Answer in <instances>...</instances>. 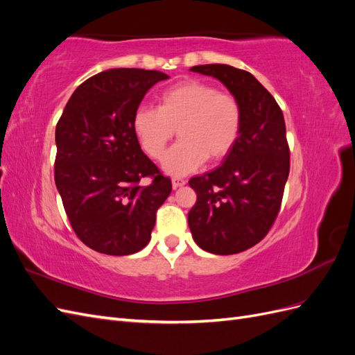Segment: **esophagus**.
<instances>
[{
    "instance_id": "esophagus-1",
    "label": "esophagus",
    "mask_w": 355,
    "mask_h": 355,
    "mask_svg": "<svg viewBox=\"0 0 355 355\" xmlns=\"http://www.w3.org/2000/svg\"><path fill=\"white\" fill-rule=\"evenodd\" d=\"M185 184H187L185 179H180V178H173V179H171V185H173L175 189H176V188H180V187H184Z\"/></svg>"
}]
</instances>
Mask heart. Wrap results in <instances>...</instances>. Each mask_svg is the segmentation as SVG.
Wrapping results in <instances>:
<instances>
[{"instance_id":"obj_1","label":"heart","mask_w":355,"mask_h":355,"mask_svg":"<svg viewBox=\"0 0 355 355\" xmlns=\"http://www.w3.org/2000/svg\"><path fill=\"white\" fill-rule=\"evenodd\" d=\"M132 124L137 142L154 159L163 158L178 128L180 141L167 153L163 168L184 176L206 159L220 161L230 154L241 132L243 110L235 96L188 80L161 92L155 108H137Z\"/></svg>"}]
</instances>
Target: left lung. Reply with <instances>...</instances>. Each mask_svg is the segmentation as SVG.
I'll list each match as a JSON object with an SVG mask.
<instances>
[{"instance_id":"left-lung-1","label":"left lung","mask_w":355,"mask_h":355,"mask_svg":"<svg viewBox=\"0 0 355 355\" xmlns=\"http://www.w3.org/2000/svg\"><path fill=\"white\" fill-rule=\"evenodd\" d=\"M191 71L219 80L237 98L243 124L223 163L189 180L197 201L188 213V225L202 250L240 253L265 237L280 211L290 170L284 116L250 72L222 63Z\"/></svg>"}]
</instances>
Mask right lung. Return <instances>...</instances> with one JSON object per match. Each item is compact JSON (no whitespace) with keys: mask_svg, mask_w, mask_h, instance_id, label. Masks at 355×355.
Listing matches in <instances>:
<instances>
[{"mask_svg":"<svg viewBox=\"0 0 355 355\" xmlns=\"http://www.w3.org/2000/svg\"><path fill=\"white\" fill-rule=\"evenodd\" d=\"M167 78L136 68L96 73L72 93L56 125V187L72 230L96 252L142 250L170 196L171 180L144 154L132 124L148 90Z\"/></svg>","mask_w":355,"mask_h":355,"instance_id":"obj_1","label":"right lung"}]
</instances>
